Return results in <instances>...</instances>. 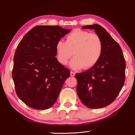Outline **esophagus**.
I'll return each instance as SVG.
<instances>
[{"label": "esophagus", "mask_w": 135, "mask_h": 135, "mask_svg": "<svg viewBox=\"0 0 135 135\" xmlns=\"http://www.w3.org/2000/svg\"><path fill=\"white\" fill-rule=\"evenodd\" d=\"M75 73L74 72L71 71V73H70V75H71V76H75Z\"/></svg>", "instance_id": "esophagus-1"}]
</instances>
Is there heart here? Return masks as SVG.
<instances>
[{
    "instance_id": "obj_1",
    "label": "heart",
    "mask_w": 135,
    "mask_h": 135,
    "mask_svg": "<svg viewBox=\"0 0 135 135\" xmlns=\"http://www.w3.org/2000/svg\"><path fill=\"white\" fill-rule=\"evenodd\" d=\"M104 51L103 40L95 33L75 29L68 34L66 41L59 40L56 45L57 59L62 65H66L73 55L74 56L70 66L74 70L88 69L99 62Z\"/></svg>"
}]
</instances>
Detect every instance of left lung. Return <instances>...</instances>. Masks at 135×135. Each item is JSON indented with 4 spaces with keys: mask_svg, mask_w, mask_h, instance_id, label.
Segmentation results:
<instances>
[{
    "mask_svg": "<svg viewBox=\"0 0 135 135\" xmlns=\"http://www.w3.org/2000/svg\"><path fill=\"white\" fill-rule=\"evenodd\" d=\"M83 29L94 30L103 40L104 51L95 66L76 73V92L80 101L91 109L112 104L119 95L125 81L126 61L122 49L105 28L98 24L86 25Z\"/></svg>",
    "mask_w": 135,
    "mask_h": 135,
    "instance_id": "left-lung-1",
    "label": "left lung"
}]
</instances>
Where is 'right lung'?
<instances>
[{
    "label": "right lung",
    "mask_w": 135,
    "mask_h": 135,
    "mask_svg": "<svg viewBox=\"0 0 135 135\" xmlns=\"http://www.w3.org/2000/svg\"><path fill=\"white\" fill-rule=\"evenodd\" d=\"M71 31L59 26L39 25L19 43L12 70L16 92L31 108H51L70 71L55 57L57 42Z\"/></svg>",
    "instance_id": "obj_1"
}]
</instances>
